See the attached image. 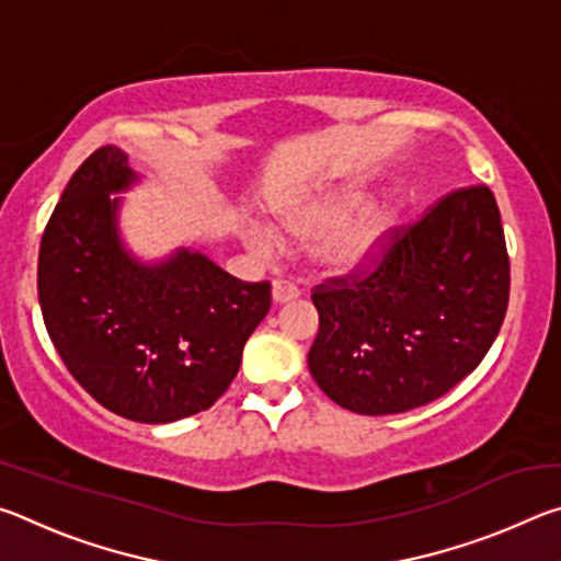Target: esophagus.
<instances>
[{
	"label": "esophagus",
	"instance_id": "obj_1",
	"mask_svg": "<svg viewBox=\"0 0 561 561\" xmlns=\"http://www.w3.org/2000/svg\"><path fill=\"white\" fill-rule=\"evenodd\" d=\"M299 297V289L294 287V284L289 282H272V301L274 304H287V301H294Z\"/></svg>",
	"mask_w": 561,
	"mask_h": 561
}]
</instances>
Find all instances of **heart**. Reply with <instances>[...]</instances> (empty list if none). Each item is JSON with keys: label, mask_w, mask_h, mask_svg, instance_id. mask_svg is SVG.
<instances>
[{"label": "heart", "mask_w": 561, "mask_h": 561, "mask_svg": "<svg viewBox=\"0 0 561 561\" xmlns=\"http://www.w3.org/2000/svg\"><path fill=\"white\" fill-rule=\"evenodd\" d=\"M364 193L344 190L314 201H294L274 210V220L282 232L311 242V262L329 277H356L381 264L396 240L403 220V203L388 197L383 203L368 205L364 211ZM242 240L260 254L277 250V237L262 225H244Z\"/></svg>", "instance_id": "b5f03b06"}]
</instances>
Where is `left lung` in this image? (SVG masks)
Wrapping results in <instances>:
<instances>
[{
	"instance_id": "8db88e82",
	"label": "left lung",
	"mask_w": 561,
	"mask_h": 561,
	"mask_svg": "<svg viewBox=\"0 0 561 561\" xmlns=\"http://www.w3.org/2000/svg\"><path fill=\"white\" fill-rule=\"evenodd\" d=\"M311 294L319 331L307 364L346 411L391 415L450 391L497 339L510 260L490 187L458 190L396 232L374 274Z\"/></svg>"
}]
</instances>
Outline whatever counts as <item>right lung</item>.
<instances>
[{
	"label": "right lung",
	"mask_w": 561,
	"mask_h": 561,
	"mask_svg": "<svg viewBox=\"0 0 561 561\" xmlns=\"http://www.w3.org/2000/svg\"><path fill=\"white\" fill-rule=\"evenodd\" d=\"M140 180L116 146L83 160L42 237L39 304L76 381L116 415L158 425L230 388L272 294L185 244L138 257L121 232V195Z\"/></svg>",
	"instance_id": "right-lung-1"
}]
</instances>
